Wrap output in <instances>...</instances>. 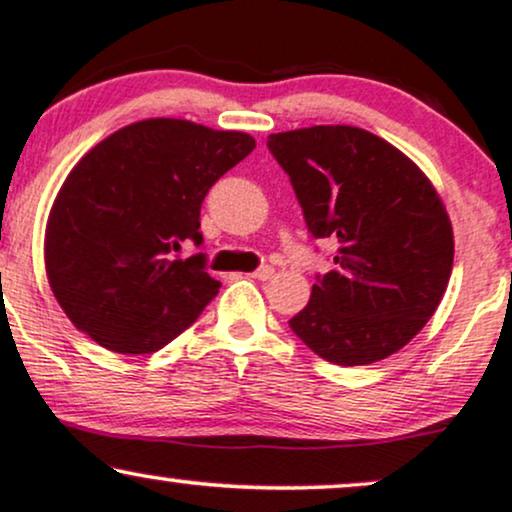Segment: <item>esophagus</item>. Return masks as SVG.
Returning a JSON list of instances; mask_svg holds the SVG:
<instances>
[{
	"instance_id": "1",
	"label": "esophagus",
	"mask_w": 512,
	"mask_h": 512,
	"mask_svg": "<svg viewBox=\"0 0 512 512\" xmlns=\"http://www.w3.org/2000/svg\"><path fill=\"white\" fill-rule=\"evenodd\" d=\"M272 274H274V267H269V264H264V267H260V269H255V272H252V274H248V276H252V279H260V281H267V279H272Z\"/></svg>"
}]
</instances>
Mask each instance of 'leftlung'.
<instances>
[{
	"mask_svg": "<svg viewBox=\"0 0 512 512\" xmlns=\"http://www.w3.org/2000/svg\"><path fill=\"white\" fill-rule=\"evenodd\" d=\"M313 238L337 243L334 269L289 327L337 366H366L409 344L452 272V226L438 192L402 151L358 127L269 134Z\"/></svg>",
	"mask_w": 512,
	"mask_h": 512,
	"instance_id": "8db88e82",
	"label": "left lung"
}]
</instances>
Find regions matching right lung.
<instances>
[{"instance_id": "obj_1", "label": "right lung", "mask_w": 512, "mask_h": 512, "mask_svg": "<svg viewBox=\"0 0 512 512\" xmlns=\"http://www.w3.org/2000/svg\"><path fill=\"white\" fill-rule=\"evenodd\" d=\"M255 139L187 120L117 129L76 163L52 204L45 269L57 303L93 342L151 354L197 320L219 281L207 274L199 211Z\"/></svg>"}]
</instances>
